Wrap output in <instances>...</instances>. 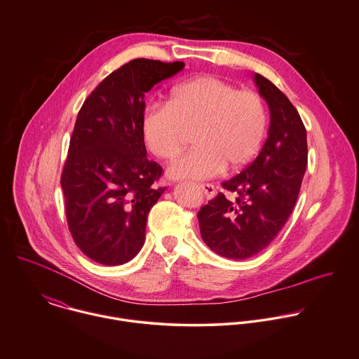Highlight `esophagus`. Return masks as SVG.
I'll list each match as a JSON object with an SVG mask.
<instances>
[{
	"label": "esophagus",
	"instance_id": "34e87169",
	"mask_svg": "<svg viewBox=\"0 0 359 359\" xmlns=\"http://www.w3.org/2000/svg\"><path fill=\"white\" fill-rule=\"evenodd\" d=\"M201 189L203 191V194H205V196H206L208 199H213L215 195H216V188H215V185H212V184H202V185H201Z\"/></svg>",
	"mask_w": 359,
	"mask_h": 359
}]
</instances>
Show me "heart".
<instances>
[{"mask_svg":"<svg viewBox=\"0 0 359 359\" xmlns=\"http://www.w3.org/2000/svg\"><path fill=\"white\" fill-rule=\"evenodd\" d=\"M267 116L262 99L216 76L189 79L171 92L168 103L150 104L142 117V135L157 157H175L188 132L196 144L167 170L174 180H206L226 165L246 164L260 149Z\"/></svg>","mask_w":359,"mask_h":359,"instance_id":"obj_1","label":"heart"}]
</instances>
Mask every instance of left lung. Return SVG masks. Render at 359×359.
<instances>
[{
	"label": "left lung",
	"mask_w": 359,
	"mask_h": 359,
	"mask_svg": "<svg viewBox=\"0 0 359 359\" xmlns=\"http://www.w3.org/2000/svg\"><path fill=\"white\" fill-rule=\"evenodd\" d=\"M270 111L269 136L259 156L198 213L201 236L217 255L242 260L262 252L287 223L308 164L306 129L287 96L264 76L253 78Z\"/></svg>",
	"instance_id": "obj_1"
}]
</instances>
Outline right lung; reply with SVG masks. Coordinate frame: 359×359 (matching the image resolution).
<instances>
[{
	"mask_svg": "<svg viewBox=\"0 0 359 359\" xmlns=\"http://www.w3.org/2000/svg\"><path fill=\"white\" fill-rule=\"evenodd\" d=\"M184 62L136 58L111 72L78 113L61 175L69 231L92 260L118 266L144 243L147 215L163 195V168L146 157L144 95Z\"/></svg>",
	"mask_w": 359,
	"mask_h": 359,
	"instance_id": "add662e5",
	"label": "right lung"
}]
</instances>
